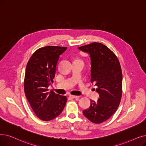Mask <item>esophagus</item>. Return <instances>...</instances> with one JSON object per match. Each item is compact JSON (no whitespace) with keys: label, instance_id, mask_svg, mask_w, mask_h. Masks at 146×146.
Listing matches in <instances>:
<instances>
[{"label":"esophagus","instance_id":"esophagus-1","mask_svg":"<svg viewBox=\"0 0 146 146\" xmlns=\"http://www.w3.org/2000/svg\"><path fill=\"white\" fill-rule=\"evenodd\" d=\"M70 98H79V96H73V95H70L69 96Z\"/></svg>","mask_w":146,"mask_h":146}]
</instances>
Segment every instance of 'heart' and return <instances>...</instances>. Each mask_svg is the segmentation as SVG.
<instances>
[{
	"instance_id": "b5f03b06",
	"label": "heart",
	"mask_w": 146,
	"mask_h": 146,
	"mask_svg": "<svg viewBox=\"0 0 146 146\" xmlns=\"http://www.w3.org/2000/svg\"><path fill=\"white\" fill-rule=\"evenodd\" d=\"M82 61V60H81Z\"/></svg>"
}]
</instances>
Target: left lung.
I'll list each match as a JSON object with an SVG mask.
<instances>
[{"instance_id":"left-lung-1","label":"left lung","mask_w":146,"mask_h":146,"mask_svg":"<svg viewBox=\"0 0 146 146\" xmlns=\"http://www.w3.org/2000/svg\"><path fill=\"white\" fill-rule=\"evenodd\" d=\"M90 54L91 59V82L97 86L100 98L83 111L84 116L94 123L108 120L117 110L122 94V73L120 62L112 50L103 44L94 42L79 47Z\"/></svg>"}]
</instances>
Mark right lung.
<instances>
[{
  "mask_svg": "<svg viewBox=\"0 0 146 146\" xmlns=\"http://www.w3.org/2000/svg\"><path fill=\"white\" fill-rule=\"evenodd\" d=\"M67 47L46 46L36 50L26 66L24 90L36 115L44 121L59 116L67 101L66 96L48 91L53 82L60 55Z\"/></svg>",
  "mask_w": 146,
  "mask_h": 146,
  "instance_id": "add662e5",
  "label": "right lung"
}]
</instances>
